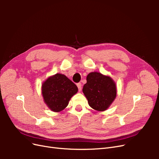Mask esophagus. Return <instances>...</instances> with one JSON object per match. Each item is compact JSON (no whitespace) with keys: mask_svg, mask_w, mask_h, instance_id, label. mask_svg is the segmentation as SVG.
<instances>
[{"mask_svg":"<svg viewBox=\"0 0 159 159\" xmlns=\"http://www.w3.org/2000/svg\"><path fill=\"white\" fill-rule=\"evenodd\" d=\"M77 86H78L79 91H81V83L77 84Z\"/></svg>","mask_w":159,"mask_h":159,"instance_id":"esophagus-1","label":"esophagus"}]
</instances>
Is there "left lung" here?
<instances>
[{"label":"left lung","mask_w":159,"mask_h":159,"mask_svg":"<svg viewBox=\"0 0 159 159\" xmlns=\"http://www.w3.org/2000/svg\"><path fill=\"white\" fill-rule=\"evenodd\" d=\"M87 83L83 88V93L89 106L98 111L107 110L117 96V86L109 75L99 72H91L88 75Z\"/></svg>","instance_id":"obj_1"}]
</instances>
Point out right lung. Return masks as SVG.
<instances>
[{
  "label": "right lung",
  "instance_id": "1",
  "mask_svg": "<svg viewBox=\"0 0 159 159\" xmlns=\"http://www.w3.org/2000/svg\"><path fill=\"white\" fill-rule=\"evenodd\" d=\"M76 85L61 74L48 78L42 85V95L44 102L51 111L60 112L69 103L70 99L78 92Z\"/></svg>",
  "mask_w": 159,
  "mask_h": 159
}]
</instances>
